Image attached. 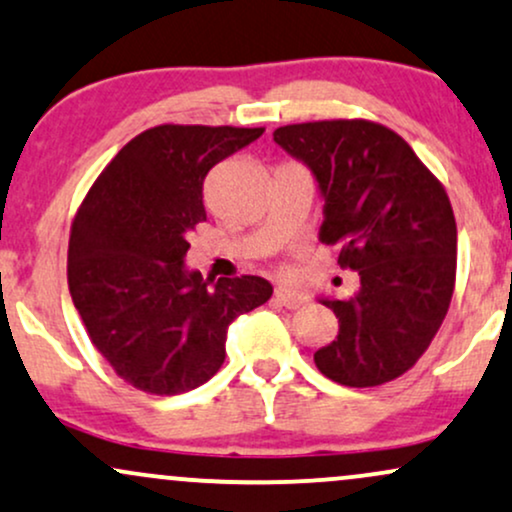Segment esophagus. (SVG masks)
I'll use <instances>...</instances> for the list:
<instances>
[{
  "mask_svg": "<svg viewBox=\"0 0 512 512\" xmlns=\"http://www.w3.org/2000/svg\"><path fill=\"white\" fill-rule=\"evenodd\" d=\"M275 297H278V302L282 306H287V309H302V306L309 302V297H306V294L290 290V287H278V290H275Z\"/></svg>",
  "mask_w": 512,
  "mask_h": 512,
  "instance_id": "34e87169",
  "label": "esophagus"
}]
</instances>
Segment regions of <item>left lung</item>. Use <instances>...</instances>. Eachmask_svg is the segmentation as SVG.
<instances>
[{"label":"left lung","instance_id":"1","mask_svg":"<svg viewBox=\"0 0 512 512\" xmlns=\"http://www.w3.org/2000/svg\"><path fill=\"white\" fill-rule=\"evenodd\" d=\"M273 138L316 177L318 239L340 246V268L359 273L350 299H321L340 330L314 354L318 371L350 388L393 381L426 352L453 297L458 227L446 189L383 124H287Z\"/></svg>","mask_w":512,"mask_h":512}]
</instances>
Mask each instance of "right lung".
Masks as SVG:
<instances>
[{"instance_id": "add662e5", "label": "right lung", "mask_w": 512, "mask_h": 512, "mask_svg": "<svg viewBox=\"0 0 512 512\" xmlns=\"http://www.w3.org/2000/svg\"><path fill=\"white\" fill-rule=\"evenodd\" d=\"M263 129L162 124L131 138L90 186L69 237V292L90 342L126 383L189 393L218 374L227 328L266 304L258 275L208 282L186 268L206 220V174Z\"/></svg>"}]
</instances>
